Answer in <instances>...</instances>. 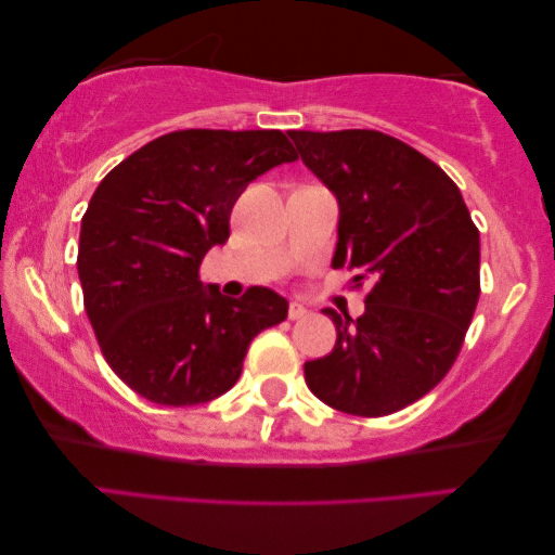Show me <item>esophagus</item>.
<instances>
[{
  "label": "esophagus",
  "mask_w": 555,
  "mask_h": 555,
  "mask_svg": "<svg viewBox=\"0 0 555 555\" xmlns=\"http://www.w3.org/2000/svg\"><path fill=\"white\" fill-rule=\"evenodd\" d=\"M287 317L289 320H302V317H307V310L299 302H289V307H287Z\"/></svg>",
  "instance_id": "esophagus-1"
}]
</instances>
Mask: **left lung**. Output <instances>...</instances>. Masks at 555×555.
<instances>
[{"instance_id":"1","label":"left lung","mask_w":555,"mask_h":555,"mask_svg":"<svg viewBox=\"0 0 555 555\" xmlns=\"http://www.w3.org/2000/svg\"><path fill=\"white\" fill-rule=\"evenodd\" d=\"M299 157L339 202L334 268L369 285L359 320L326 307L332 353L305 380L341 413L380 417L440 384L479 299V231L460 189L411 144L378 130L289 132Z\"/></svg>"}]
</instances>
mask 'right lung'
Listing matches in <instances>:
<instances>
[{
  "instance_id": "1",
  "label": "right lung",
  "mask_w": 555,
  "mask_h": 555,
  "mask_svg": "<svg viewBox=\"0 0 555 555\" xmlns=\"http://www.w3.org/2000/svg\"><path fill=\"white\" fill-rule=\"evenodd\" d=\"M280 130H177L100 181L80 223L78 278L100 351L134 393L198 405L233 388L250 341L285 322L287 299L204 289L198 268L229 238L253 179L295 162Z\"/></svg>"
}]
</instances>
